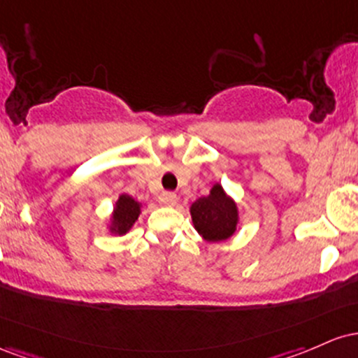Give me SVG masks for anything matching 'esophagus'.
I'll list each match as a JSON object with an SVG mask.
<instances>
[{"mask_svg": "<svg viewBox=\"0 0 358 358\" xmlns=\"http://www.w3.org/2000/svg\"><path fill=\"white\" fill-rule=\"evenodd\" d=\"M159 201L160 204H164V206H174V204L178 203V196H176L174 192H162Z\"/></svg>", "mask_w": 358, "mask_h": 358, "instance_id": "obj_1", "label": "esophagus"}]
</instances>
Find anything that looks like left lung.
Segmentation results:
<instances>
[{
	"label": "left lung",
	"instance_id": "obj_1",
	"mask_svg": "<svg viewBox=\"0 0 358 358\" xmlns=\"http://www.w3.org/2000/svg\"><path fill=\"white\" fill-rule=\"evenodd\" d=\"M189 213L194 230L211 243L224 242L233 236L240 222L238 204L220 182L213 184L210 194L196 199Z\"/></svg>",
	"mask_w": 358,
	"mask_h": 358
}]
</instances>
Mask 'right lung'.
<instances>
[{"mask_svg": "<svg viewBox=\"0 0 358 358\" xmlns=\"http://www.w3.org/2000/svg\"><path fill=\"white\" fill-rule=\"evenodd\" d=\"M142 203H138L130 194H120L118 199L115 201L113 211H111L110 220H108V231L111 235H125L134 228L140 213H142Z\"/></svg>", "mask_w": 358, "mask_h": 358, "instance_id": "obj_1", "label": "right lung"}]
</instances>
